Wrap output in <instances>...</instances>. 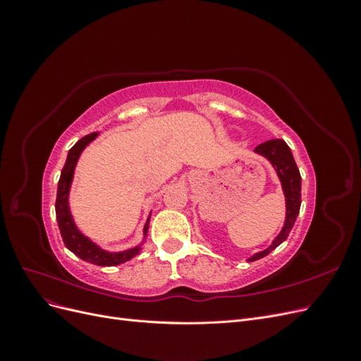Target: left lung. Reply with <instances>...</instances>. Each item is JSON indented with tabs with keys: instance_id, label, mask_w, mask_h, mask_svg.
Returning a JSON list of instances; mask_svg holds the SVG:
<instances>
[{
	"instance_id": "1",
	"label": "left lung",
	"mask_w": 361,
	"mask_h": 361,
	"mask_svg": "<svg viewBox=\"0 0 361 361\" xmlns=\"http://www.w3.org/2000/svg\"><path fill=\"white\" fill-rule=\"evenodd\" d=\"M255 152L257 155L267 158L277 173V176L281 182L283 194H285L286 199V218L280 233L274 238V241L271 243V245L264 251H259V253L247 259L248 262H255L257 259L265 257L272 250H276L283 241H286V238L289 236L295 224V220H297V216L300 214L301 206V174L297 164H295L292 152L285 141L280 138L265 141V143L259 145L255 149Z\"/></svg>"
}]
</instances>
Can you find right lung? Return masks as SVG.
<instances>
[{"instance_id": "obj_1", "label": "right lung", "mask_w": 361, "mask_h": 361, "mask_svg": "<svg viewBox=\"0 0 361 361\" xmlns=\"http://www.w3.org/2000/svg\"><path fill=\"white\" fill-rule=\"evenodd\" d=\"M97 135H99V133H92L89 135L82 137L81 140L76 141L75 146L69 150L66 162H64V167L60 174V180H59L56 215H57V223H59L63 243L73 255L97 267H114V265L125 264V262L137 256L141 250V244L133 248H128L125 251H117V253L101 248L99 245L94 244L90 238H87L84 233H81L80 228L76 227L73 216L71 214V207H69V191L73 180L76 162H78L82 150L89 146ZM147 228H149V216L143 228L145 238L147 235Z\"/></svg>"}]
</instances>
